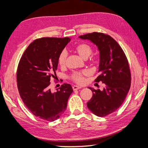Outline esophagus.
<instances>
[{
  "label": "esophagus",
  "instance_id": "esophagus-1",
  "mask_svg": "<svg viewBox=\"0 0 148 148\" xmlns=\"http://www.w3.org/2000/svg\"><path fill=\"white\" fill-rule=\"evenodd\" d=\"M79 89H81V87L77 86H73V89L74 90V91H75V90H78Z\"/></svg>",
  "mask_w": 148,
  "mask_h": 148
}]
</instances>
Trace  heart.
I'll list each match as a JSON object with an SVG mask.
<instances>
[{"label": "heart", "instance_id": "1", "mask_svg": "<svg viewBox=\"0 0 148 148\" xmlns=\"http://www.w3.org/2000/svg\"><path fill=\"white\" fill-rule=\"evenodd\" d=\"M74 50L75 51V52H76L81 58H82L84 59H86L88 58L92 53V49L91 45L86 43L78 44L75 47ZM67 56L68 54L64 50L62 51V52L60 53L58 57V63L61 67H63V66H65L66 59H67ZM87 74H88V71L86 70L82 71L73 72V73L71 75V78L75 82L79 84H82L84 82V81H85V77H84V76H86Z\"/></svg>", "mask_w": 148, "mask_h": 148}]
</instances>
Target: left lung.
<instances>
[{
  "label": "left lung",
  "mask_w": 148,
  "mask_h": 148,
  "mask_svg": "<svg viewBox=\"0 0 148 148\" xmlns=\"http://www.w3.org/2000/svg\"><path fill=\"white\" fill-rule=\"evenodd\" d=\"M79 38L89 40L97 46L99 52V74L95 82H102L105 85L103 91L89 87L92 96L87 106L96 116H106L118 109L130 88L128 61L121 47L109 35L95 32Z\"/></svg>",
  "instance_id": "1"
}]
</instances>
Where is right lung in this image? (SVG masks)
Returning <instances> with one entry per match:
<instances>
[{"label":"right lung","instance_id":"1","mask_svg":"<svg viewBox=\"0 0 148 148\" xmlns=\"http://www.w3.org/2000/svg\"><path fill=\"white\" fill-rule=\"evenodd\" d=\"M71 39L42 38L29 45L18 66L16 80L20 97L36 117L53 121L66 109L73 91L70 84H64L54 92L49 87L56 77L58 57Z\"/></svg>","mask_w":148,"mask_h":148}]
</instances>
